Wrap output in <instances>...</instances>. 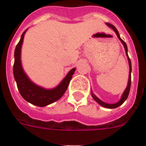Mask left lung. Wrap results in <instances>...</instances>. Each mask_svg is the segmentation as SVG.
Segmentation results:
<instances>
[{
    "label": "left lung",
    "mask_w": 146,
    "mask_h": 146,
    "mask_svg": "<svg viewBox=\"0 0 146 146\" xmlns=\"http://www.w3.org/2000/svg\"><path fill=\"white\" fill-rule=\"evenodd\" d=\"M106 25H107L109 27H110L111 29H113V31L116 33V36H117L118 39L120 40V42L122 43L123 45V47H124L126 55H127V60H128L129 68H130V70H129L128 82H127V88H126V89L124 90V92H123V95L122 96H121L120 99H119V101L116 102V103H114V104H109V103H106V102H102V100H100V99H99V98H98V97H97V96L93 93V92H92V98H94L95 101L97 102L98 104L100 105V106H103V107L105 108H108V109H115V108H117L118 106H121V105H122L123 103L126 101V99L127 98V97H128L129 92H130V88H131V59L129 58L128 54H127V44H126L125 42L123 41L122 39L120 38L119 33H118V31H117V30H116V27H114L113 25H112V24L108 23H106Z\"/></svg>",
    "instance_id": "8db88e82"
}]
</instances>
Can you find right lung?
I'll return each mask as SVG.
<instances>
[{
  "label": "right lung",
  "instance_id": "1",
  "mask_svg": "<svg viewBox=\"0 0 146 146\" xmlns=\"http://www.w3.org/2000/svg\"><path fill=\"white\" fill-rule=\"evenodd\" d=\"M27 30H25L22 34L20 40L15 50V62L13 66L14 78L17 84L19 92L26 101L36 106L44 107L56 102L64 95L76 68L70 70L60 84L54 88L46 89L34 84L25 73L21 62V48Z\"/></svg>",
  "mask_w": 146,
  "mask_h": 146
}]
</instances>
